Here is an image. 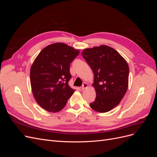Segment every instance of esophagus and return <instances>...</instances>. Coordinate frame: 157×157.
I'll list each match as a JSON object with an SVG mask.
<instances>
[{"instance_id":"obj_1","label":"esophagus","mask_w":157,"mask_h":157,"mask_svg":"<svg viewBox=\"0 0 157 157\" xmlns=\"http://www.w3.org/2000/svg\"><path fill=\"white\" fill-rule=\"evenodd\" d=\"M88 84L86 82H84L82 84V86L81 88H82V90H84V89H86V88H88Z\"/></svg>"}]
</instances>
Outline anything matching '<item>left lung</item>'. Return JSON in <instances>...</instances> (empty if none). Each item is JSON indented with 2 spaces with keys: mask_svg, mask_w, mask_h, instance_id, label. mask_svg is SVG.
I'll use <instances>...</instances> for the list:
<instances>
[{
  "mask_svg": "<svg viewBox=\"0 0 157 157\" xmlns=\"http://www.w3.org/2000/svg\"><path fill=\"white\" fill-rule=\"evenodd\" d=\"M82 56L92 69L96 98L90 104L94 111L105 113L118 105L128 86L129 67L118 52L101 45L84 49Z\"/></svg>",
  "mask_w": 157,
  "mask_h": 157,
  "instance_id": "obj_1",
  "label": "left lung"
}]
</instances>
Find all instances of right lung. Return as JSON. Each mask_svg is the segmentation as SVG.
Returning a JSON list of instances; mask_svg holds the SVG:
<instances>
[{"label":"right lung","mask_w":157,"mask_h":157,"mask_svg":"<svg viewBox=\"0 0 157 157\" xmlns=\"http://www.w3.org/2000/svg\"><path fill=\"white\" fill-rule=\"evenodd\" d=\"M79 50L64 43H54L42 50L33 62L30 79L33 96L38 104L52 113L61 111L75 90L68 84L70 64Z\"/></svg>","instance_id":"1"}]
</instances>
